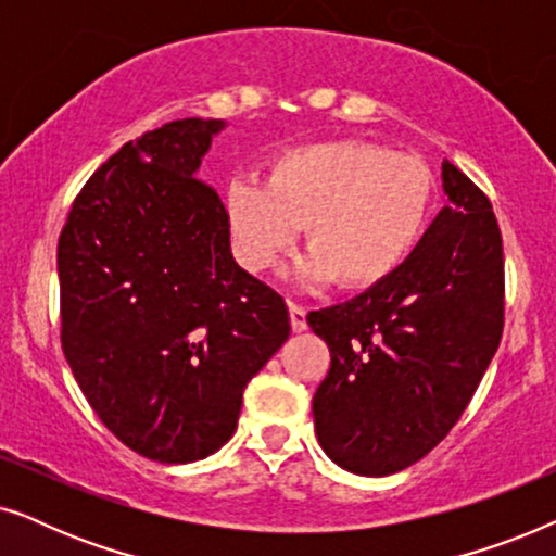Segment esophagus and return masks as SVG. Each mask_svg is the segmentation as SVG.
Wrapping results in <instances>:
<instances>
[{"label": "esophagus", "instance_id": "obj_1", "mask_svg": "<svg viewBox=\"0 0 556 556\" xmlns=\"http://www.w3.org/2000/svg\"><path fill=\"white\" fill-rule=\"evenodd\" d=\"M288 311H291V329L295 333L306 331L308 324H306V308L299 306V303H288Z\"/></svg>", "mask_w": 556, "mask_h": 556}]
</instances>
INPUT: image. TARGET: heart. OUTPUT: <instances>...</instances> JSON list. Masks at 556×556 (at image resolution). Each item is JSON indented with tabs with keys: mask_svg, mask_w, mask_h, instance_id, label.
Instances as JSON below:
<instances>
[{
	"mask_svg": "<svg viewBox=\"0 0 556 556\" xmlns=\"http://www.w3.org/2000/svg\"><path fill=\"white\" fill-rule=\"evenodd\" d=\"M435 179L422 159L356 139L293 147L273 159L265 185L232 179L225 219L242 265L261 273L283 261L303 227V286L337 280L367 291L390 280L428 227Z\"/></svg>",
	"mask_w": 556,
	"mask_h": 556,
	"instance_id": "1",
	"label": "heart"
}]
</instances>
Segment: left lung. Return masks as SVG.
Instances as JSON below:
<instances>
[{
    "label": "left lung",
    "mask_w": 556,
    "mask_h": 556,
    "mask_svg": "<svg viewBox=\"0 0 556 556\" xmlns=\"http://www.w3.org/2000/svg\"><path fill=\"white\" fill-rule=\"evenodd\" d=\"M447 204L390 280L311 311L331 352L318 445L349 473L392 476L443 440L504 331V248L489 197L447 162Z\"/></svg>",
    "instance_id": "obj_1"
}]
</instances>
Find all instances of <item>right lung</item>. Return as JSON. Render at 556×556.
Wrapping results in <instances>:
<instances>
[{
  "mask_svg": "<svg viewBox=\"0 0 556 556\" xmlns=\"http://www.w3.org/2000/svg\"><path fill=\"white\" fill-rule=\"evenodd\" d=\"M223 118L128 141L75 197L58 242L63 352L121 443L192 463L238 428L242 390L291 333L286 301L232 257L197 179Z\"/></svg>",
  "mask_w": 556,
  "mask_h": 556,
  "instance_id": "right-lung-1",
  "label": "right lung"
}]
</instances>
